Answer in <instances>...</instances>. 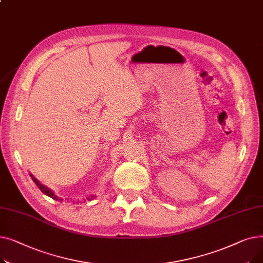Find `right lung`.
Here are the masks:
<instances>
[{
	"label": "right lung",
	"mask_w": 263,
	"mask_h": 263,
	"mask_svg": "<svg viewBox=\"0 0 263 263\" xmlns=\"http://www.w3.org/2000/svg\"><path fill=\"white\" fill-rule=\"evenodd\" d=\"M30 176L32 177L33 181H34V182H35V184L38 186V189H39L41 192H43L45 195H47V196H49V197L53 198L54 200H60V198H59L57 195L54 194V192H53L51 189H49L48 186H46V185H44V184H41V183L37 180V179H36L32 174H30Z\"/></svg>",
	"instance_id": "1"
}]
</instances>
